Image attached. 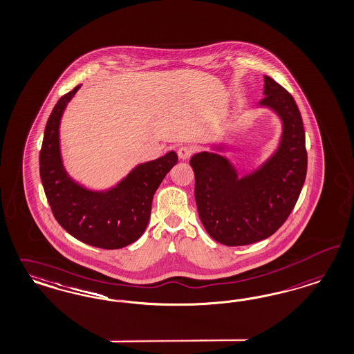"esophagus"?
Masks as SVG:
<instances>
[{
	"mask_svg": "<svg viewBox=\"0 0 354 354\" xmlns=\"http://www.w3.org/2000/svg\"><path fill=\"white\" fill-rule=\"evenodd\" d=\"M192 153H194V149L188 147V145H184V147L178 149V156H179V158L183 159V160L189 158L192 156Z\"/></svg>",
	"mask_w": 354,
	"mask_h": 354,
	"instance_id": "34e87169",
	"label": "esophagus"
}]
</instances>
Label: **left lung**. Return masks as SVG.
<instances>
[{"label":"left lung","mask_w":354,"mask_h":354,"mask_svg":"<svg viewBox=\"0 0 354 354\" xmlns=\"http://www.w3.org/2000/svg\"><path fill=\"white\" fill-rule=\"evenodd\" d=\"M260 106L282 120L280 147L257 170L238 178L232 163L203 151L189 163L195 172V198L207 234L225 245L255 243L277 232L295 205L307 171L305 129L294 97L264 75Z\"/></svg>","instance_id":"1"}]
</instances>
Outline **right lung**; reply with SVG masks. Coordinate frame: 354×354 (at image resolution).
<instances>
[{
  "label": "right lung",
  "mask_w": 354,
  "mask_h": 354,
  "mask_svg": "<svg viewBox=\"0 0 354 354\" xmlns=\"http://www.w3.org/2000/svg\"><path fill=\"white\" fill-rule=\"evenodd\" d=\"M81 85L62 95L49 115L40 149V178L56 221L75 239L97 248L116 250L136 242L147 229L151 201L178 156L138 165L106 192H94L72 180L62 166L59 127L62 112Z\"/></svg>",
  "instance_id": "right-lung-1"
}]
</instances>
